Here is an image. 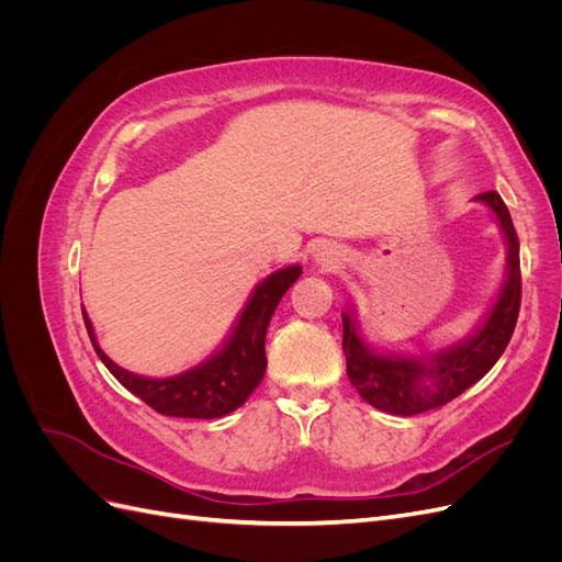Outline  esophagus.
<instances>
[{
  "label": "esophagus",
  "instance_id": "esophagus-1",
  "mask_svg": "<svg viewBox=\"0 0 562 562\" xmlns=\"http://www.w3.org/2000/svg\"><path fill=\"white\" fill-rule=\"evenodd\" d=\"M318 262H321V265H326V267H335V265H339V252H335L333 248H328V250H321V255H318Z\"/></svg>",
  "mask_w": 562,
  "mask_h": 562
}]
</instances>
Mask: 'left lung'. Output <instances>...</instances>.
<instances>
[{"instance_id":"8db88e82","label":"left lung","mask_w":562,"mask_h":562,"mask_svg":"<svg viewBox=\"0 0 562 562\" xmlns=\"http://www.w3.org/2000/svg\"><path fill=\"white\" fill-rule=\"evenodd\" d=\"M475 201H483L495 211L508 244L506 281L479 333L452 349L429 353L427 359H405V356L370 351L356 333L353 318L342 314L347 378L370 405L384 413L413 417L450 403L499 361L514 335L522 293L518 234L506 203L497 192H483L475 196Z\"/></svg>"}]
</instances>
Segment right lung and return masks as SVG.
<instances>
[{"label":"right lung","instance_id":"1","mask_svg":"<svg viewBox=\"0 0 562 562\" xmlns=\"http://www.w3.org/2000/svg\"><path fill=\"white\" fill-rule=\"evenodd\" d=\"M302 274V269L285 267L267 277L236 323L234 333L213 359L201 363L194 370H187L182 375L166 380H147L112 363L105 351L98 347L91 321L83 312V323L91 337V345L100 361L112 375L122 382L131 394L145 401L151 411L168 417H190V419H215L229 415L236 407L244 405L265 378L267 356H265V335L267 326L274 314L277 304Z\"/></svg>","mask_w":562,"mask_h":562}]
</instances>
